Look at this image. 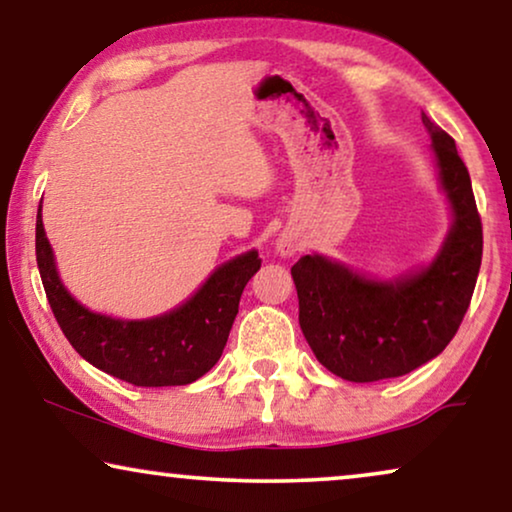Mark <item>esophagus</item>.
I'll list each match as a JSON object with an SVG mask.
<instances>
[{"label": "esophagus", "instance_id": "obj_1", "mask_svg": "<svg viewBox=\"0 0 512 512\" xmlns=\"http://www.w3.org/2000/svg\"><path fill=\"white\" fill-rule=\"evenodd\" d=\"M276 250H278V253L283 255V257H292V255L299 250V241L294 239V236L283 234V236H280V239H278V243H276Z\"/></svg>", "mask_w": 512, "mask_h": 512}]
</instances>
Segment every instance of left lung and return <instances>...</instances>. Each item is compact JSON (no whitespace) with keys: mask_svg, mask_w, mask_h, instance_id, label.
<instances>
[{"mask_svg":"<svg viewBox=\"0 0 512 512\" xmlns=\"http://www.w3.org/2000/svg\"><path fill=\"white\" fill-rule=\"evenodd\" d=\"M452 227L434 262L378 280L304 255L292 266L299 325L318 362L350 383L399 378L441 355L469 311L482 259V222L455 139L422 113Z\"/></svg>","mask_w":512,"mask_h":512,"instance_id":"1","label":"left lung"}]
</instances>
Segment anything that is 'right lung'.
Here are the masks:
<instances>
[{"mask_svg": "<svg viewBox=\"0 0 512 512\" xmlns=\"http://www.w3.org/2000/svg\"><path fill=\"white\" fill-rule=\"evenodd\" d=\"M37 264L57 325L85 362L136 387H171L194 383L218 362L239 313L243 287L262 266V259L257 250L229 259L185 304L150 320L92 313L71 297L55 269L41 208Z\"/></svg>", "mask_w": 512, "mask_h": 512, "instance_id": "obj_1", "label": "right lung"}]
</instances>
